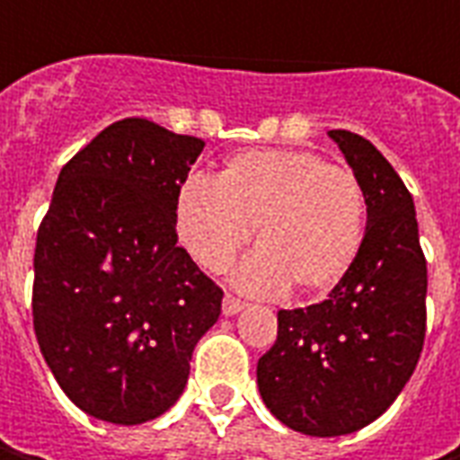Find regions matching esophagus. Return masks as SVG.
Listing matches in <instances>:
<instances>
[{"label": "esophagus", "instance_id": "34e87169", "mask_svg": "<svg viewBox=\"0 0 460 460\" xmlns=\"http://www.w3.org/2000/svg\"><path fill=\"white\" fill-rule=\"evenodd\" d=\"M240 309H245V302L238 299V296H233V294H225V299H222V312H225V314H238Z\"/></svg>", "mask_w": 460, "mask_h": 460}]
</instances>
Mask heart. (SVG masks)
Listing matches in <instances>:
<instances>
[{"mask_svg": "<svg viewBox=\"0 0 460 460\" xmlns=\"http://www.w3.org/2000/svg\"><path fill=\"white\" fill-rule=\"evenodd\" d=\"M176 233L202 269L220 274L251 240L240 284L258 294L325 292L361 253L366 191L350 168L312 151H243L215 184L191 176L176 197Z\"/></svg>", "mask_w": 460, "mask_h": 460, "instance_id": "1", "label": "heart"}]
</instances>
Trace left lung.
Instances as JSON below:
<instances>
[{
    "label": "left lung",
    "mask_w": 460,
    "mask_h": 460,
    "mask_svg": "<svg viewBox=\"0 0 460 460\" xmlns=\"http://www.w3.org/2000/svg\"><path fill=\"white\" fill-rule=\"evenodd\" d=\"M330 137L366 191L361 253L325 302L279 309L276 343L256 371L276 420L317 438L384 415L412 376L428 327V261L410 189L366 137Z\"/></svg>",
    "instance_id": "8db88e82"
}]
</instances>
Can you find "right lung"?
Returning a JSON list of instances; mask_svg holds the SVG:
<instances>
[{
  "instance_id": "1",
  "label": "right lung",
  "mask_w": 460,
  "mask_h": 460,
  "mask_svg": "<svg viewBox=\"0 0 460 460\" xmlns=\"http://www.w3.org/2000/svg\"><path fill=\"white\" fill-rule=\"evenodd\" d=\"M202 148L128 117L58 173L35 243L32 325L86 415L117 425L164 415L220 317L222 289L176 245V197Z\"/></svg>"
}]
</instances>
